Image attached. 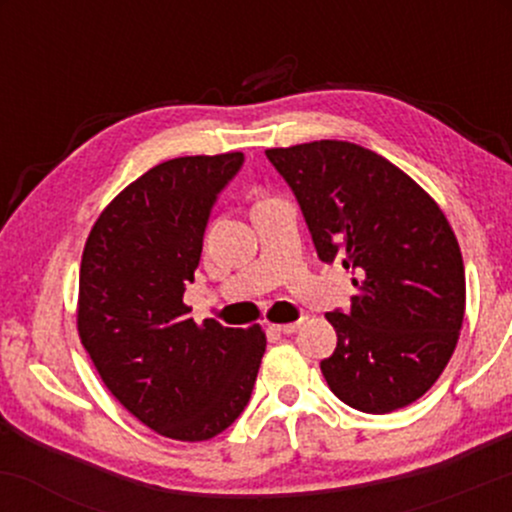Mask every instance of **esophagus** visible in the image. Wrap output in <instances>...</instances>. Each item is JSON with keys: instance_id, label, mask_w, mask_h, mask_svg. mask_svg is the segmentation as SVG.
<instances>
[{"instance_id": "1", "label": "esophagus", "mask_w": 512, "mask_h": 512, "mask_svg": "<svg viewBox=\"0 0 512 512\" xmlns=\"http://www.w3.org/2000/svg\"><path fill=\"white\" fill-rule=\"evenodd\" d=\"M298 327H301V320L286 322V325H269V330L279 332V334H293V332H298Z\"/></svg>"}]
</instances>
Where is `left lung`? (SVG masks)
Here are the masks:
<instances>
[{"label": "left lung", "mask_w": 512, "mask_h": 512, "mask_svg": "<svg viewBox=\"0 0 512 512\" xmlns=\"http://www.w3.org/2000/svg\"><path fill=\"white\" fill-rule=\"evenodd\" d=\"M291 187L317 257L356 274L349 310L325 317L337 349L320 363L344 404L387 414L448 366L464 320V264L431 197L375 151L322 139L264 151Z\"/></svg>", "instance_id": "obj_1"}]
</instances>
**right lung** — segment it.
<instances>
[{
	"label": "right lung",
	"instance_id": "1",
	"mask_svg": "<svg viewBox=\"0 0 512 512\" xmlns=\"http://www.w3.org/2000/svg\"><path fill=\"white\" fill-rule=\"evenodd\" d=\"M245 156H182L127 185L98 216L79 272V337L129 414L173 440H209L248 407L267 337L197 325L182 303L221 190Z\"/></svg>",
	"mask_w": 512,
	"mask_h": 512
}]
</instances>
